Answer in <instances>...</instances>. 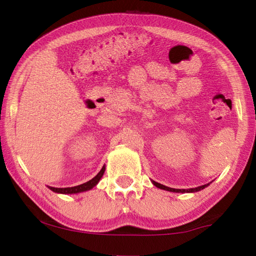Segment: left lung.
<instances>
[{"label": "left lung", "mask_w": 256, "mask_h": 256, "mask_svg": "<svg viewBox=\"0 0 256 256\" xmlns=\"http://www.w3.org/2000/svg\"><path fill=\"white\" fill-rule=\"evenodd\" d=\"M151 182H152V184L154 186H157L158 188L164 190H170V192H174V193H194V192H198V190L206 188V186L210 185V183H208V184H204V185H202V186H198V188H196L184 190V188H168V186H164L162 184L157 183V182H154V180H151Z\"/></svg>", "instance_id": "left-lung-1"}]
</instances>
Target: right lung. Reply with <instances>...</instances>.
<instances>
[{
    "mask_svg": "<svg viewBox=\"0 0 256 256\" xmlns=\"http://www.w3.org/2000/svg\"><path fill=\"white\" fill-rule=\"evenodd\" d=\"M104 172H105V166H102L100 172H99L92 180H90L86 182V183H84L81 185L73 186V188H52V186H47V188H48L50 190H53V192L58 193V194H78L81 192H86V190L94 188V186L99 183V180H102Z\"/></svg>",
    "mask_w": 256,
    "mask_h": 256,
    "instance_id": "obj_1",
    "label": "right lung"
}]
</instances>
